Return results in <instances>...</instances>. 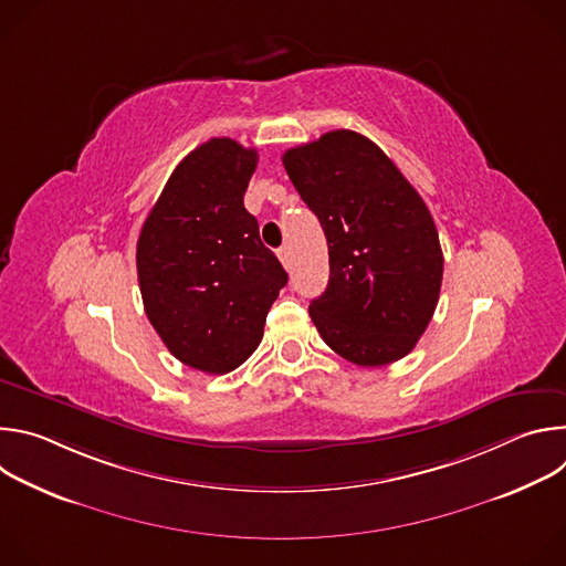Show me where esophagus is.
Wrapping results in <instances>:
<instances>
[{"instance_id": "34e87169", "label": "esophagus", "mask_w": 566, "mask_h": 566, "mask_svg": "<svg viewBox=\"0 0 566 566\" xmlns=\"http://www.w3.org/2000/svg\"><path fill=\"white\" fill-rule=\"evenodd\" d=\"M277 258H280V262H282L284 269H291V251H289V247H282V249L277 251Z\"/></svg>"}]
</instances>
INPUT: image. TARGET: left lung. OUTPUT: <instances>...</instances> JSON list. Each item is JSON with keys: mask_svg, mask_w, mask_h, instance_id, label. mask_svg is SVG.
I'll return each instance as SVG.
<instances>
[{"mask_svg": "<svg viewBox=\"0 0 566 566\" xmlns=\"http://www.w3.org/2000/svg\"><path fill=\"white\" fill-rule=\"evenodd\" d=\"M282 164L329 244V284L308 313L336 354L360 367L408 356L439 302L434 219L367 136L352 129L291 147Z\"/></svg>", "mask_w": 566, "mask_h": 566, "instance_id": "8db88e82", "label": "left lung"}]
</instances>
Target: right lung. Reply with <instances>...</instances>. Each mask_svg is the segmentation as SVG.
I'll return each mask as SVG.
<instances>
[{
	"mask_svg": "<svg viewBox=\"0 0 566 566\" xmlns=\"http://www.w3.org/2000/svg\"><path fill=\"white\" fill-rule=\"evenodd\" d=\"M258 149L210 138L175 168L136 244L151 327L184 365L228 374L262 343L289 275L260 239L244 192Z\"/></svg>",
	"mask_w": 566,
	"mask_h": 566,
	"instance_id": "right-lung-1",
	"label": "right lung"
}]
</instances>
